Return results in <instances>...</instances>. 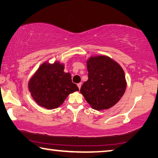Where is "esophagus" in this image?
<instances>
[{"instance_id":"esophagus-1","label":"esophagus","mask_w":158,"mask_h":158,"mask_svg":"<svg viewBox=\"0 0 158 158\" xmlns=\"http://www.w3.org/2000/svg\"><path fill=\"white\" fill-rule=\"evenodd\" d=\"M81 85H82V83H79V84H77V86L79 87V89H80V88H81Z\"/></svg>"}]
</instances>
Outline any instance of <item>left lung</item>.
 <instances>
[{
  "label": "left lung",
  "mask_w": 158,
  "mask_h": 158,
  "mask_svg": "<svg viewBox=\"0 0 158 158\" xmlns=\"http://www.w3.org/2000/svg\"><path fill=\"white\" fill-rule=\"evenodd\" d=\"M86 64L89 79L80 92L93 109L110 108L121 99L127 88L123 69L106 56L90 57Z\"/></svg>",
  "instance_id": "left-lung-1"
}]
</instances>
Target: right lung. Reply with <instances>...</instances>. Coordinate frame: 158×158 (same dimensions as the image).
I'll return each mask as SVG.
<instances>
[{"instance_id":"1","label":"right lung","mask_w":158,"mask_h":158,"mask_svg":"<svg viewBox=\"0 0 158 158\" xmlns=\"http://www.w3.org/2000/svg\"><path fill=\"white\" fill-rule=\"evenodd\" d=\"M64 64L60 62L53 64L45 62L30 79L29 91L40 106L48 110L57 108L69 94L79 91L72 83L71 74L64 72Z\"/></svg>"}]
</instances>
